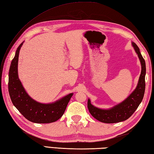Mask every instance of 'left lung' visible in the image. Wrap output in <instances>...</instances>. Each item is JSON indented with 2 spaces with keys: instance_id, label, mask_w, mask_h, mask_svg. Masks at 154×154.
<instances>
[{
  "instance_id": "1",
  "label": "left lung",
  "mask_w": 154,
  "mask_h": 154,
  "mask_svg": "<svg viewBox=\"0 0 154 154\" xmlns=\"http://www.w3.org/2000/svg\"><path fill=\"white\" fill-rule=\"evenodd\" d=\"M133 46L137 53L138 58L140 60L142 70L139 78L137 88L128 97L119 104L109 109H101L93 106L90 100H88V108L89 112L95 119L105 123H114L125 121L128 119L138 108L141 103L145 92V75L146 63L145 60L140 52V49L134 42Z\"/></svg>"
}]
</instances>
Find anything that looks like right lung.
<instances>
[{
	"label": "right lung",
	"mask_w": 154,
	"mask_h": 154,
	"mask_svg": "<svg viewBox=\"0 0 154 154\" xmlns=\"http://www.w3.org/2000/svg\"><path fill=\"white\" fill-rule=\"evenodd\" d=\"M23 42L17 47L9 70L8 91L14 106L29 121L36 123L55 122L63 116L73 93L52 103H38L29 97L17 75L19 52Z\"/></svg>",
	"instance_id": "right-lung-1"
}]
</instances>
